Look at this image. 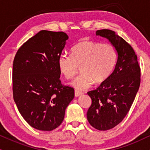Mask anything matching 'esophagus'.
Instances as JSON below:
<instances>
[{
	"instance_id": "34e87169",
	"label": "esophagus",
	"mask_w": 150,
	"mask_h": 150,
	"mask_svg": "<svg viewBox=\"0 0 150 150\" xmlns=\"http://www.w3.org/2000/svg\"><path fill=\"white\" fill-rule=\"evenodd\" d=\"M82 94H83V93L82 92V91H78V90H75V96H76V97L80 96L82 95Z\"/></svg>"
}]
</instances>
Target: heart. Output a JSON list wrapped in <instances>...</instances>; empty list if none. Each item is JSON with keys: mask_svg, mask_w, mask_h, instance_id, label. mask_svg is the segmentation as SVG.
Segmentation results:
<instances>
[{"mask_svg": "<svg viewBox=\"0 0 150 150\" xmlns=\"http://www.w3.org/2000/svg\"><path fill=\"white\" fill-rule=\"evenodd\" d=\"M71 56L61 55L58 66L66 79H72L82 66V74L72 82L76 89L84 90L96 83L106 80L114 70L117 60L116 49L110 43L82 40L71 49Z\"/></svg>", "mask_w": 150, "mask_h": 150, "instance_id": "obj_1", "label": "heart"}]
</instances>
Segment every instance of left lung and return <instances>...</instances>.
<instances>
[{
	"label": "left lung",
	"instance_id": "1",
	"mask_svg": "<svg viewBox=\"0 0 150 150\" xmlns=\"http://www.w3.org/2000/svg\"><path fill=\"white\" fill-rule=\"evenodd\" d=\"M96 35L107 38L117 52L114 71L96 89L87 92L91 105L87 120L96 129L106 131L116 127L129 112L140 84V68L134 50L127 42L109 29Z\"/></svg>",
	"mask_w": 150,
	"mask_h": 150
}]
</instances>
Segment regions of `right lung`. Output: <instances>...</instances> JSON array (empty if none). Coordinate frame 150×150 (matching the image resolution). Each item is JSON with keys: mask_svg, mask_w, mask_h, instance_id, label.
<instances>
[{"mask_svg": "<svg viewBox=\"0 0 150 150\" xmlns=\"http://www.w3.org/2000/svg\"><path fill=\"white\" fill-rule=\"evenodd\" d=\"M68 39L64 32L40 30L23 43L14 57V100L25 121L40 131L59 127L74 98L73 88L61 84L58 66Z\"/></svg>", "mask_w": 150, "mask_h": 150, "instance_id": "1", "label": "right lung"}]
</instances>
